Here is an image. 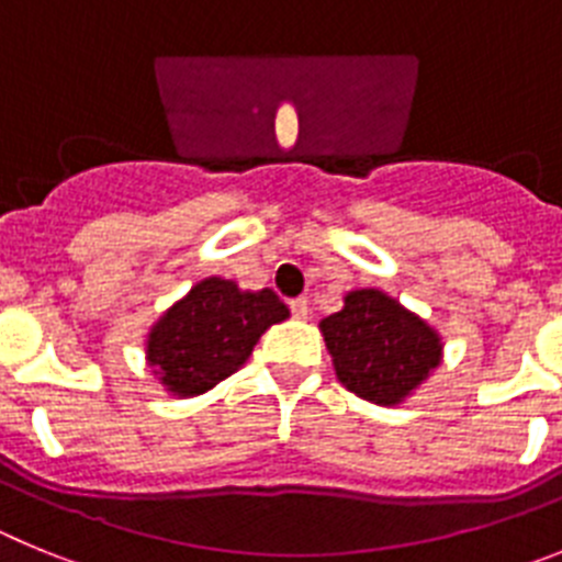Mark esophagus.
<instances>
[{"label":"esophagus","mask_w":562,"mask_h":562,"mask_svg":"<svg viewBox=\"0 0 562 562\" xmlns=\"http://www.w3.org/2000/svg\"><path fill=\"white\" fill-rule=\"evenodd\" d=\"M290 310L297 321H306L310 317V301L306 297H295V301H290Z\"/></svg>","instance_id":"obj_1"}]
</instances>
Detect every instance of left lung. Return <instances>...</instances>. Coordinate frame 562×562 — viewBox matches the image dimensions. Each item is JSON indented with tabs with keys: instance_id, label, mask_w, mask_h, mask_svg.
I'll return each mask as SVG.
<instances>
[{
	"instance_id": "8db88e82",
	"label": "left lung",
	"mask_w": 562,
	"mask_h": 562,
	"mask_svg": "<svg viewBox=\"0 0 562 562\" xmlns=\"http://www.w3.org/2000/svg\"><path fill=\"white\" fill-rule=\"evenodd\" d=\"M337 380L360 400L394 408L430 380L445 357L434 326L382 290H351L321 321Z\"/></svg>"
}]
</instances>
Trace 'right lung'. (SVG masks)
Listing matches in <instances>:
<instances>
[{
	"label": "right lung",
	"instance_id": "1",
	"mask_svg": "<svg viewBox=\"0 0 562 562\" xmlns=\"http://www.w3.org/2000/svg\"><path fill=\"white\" fill-rule=\"evenodd\" d=\"M290 317L272 290H241L207 276L162 312L146 335V366L162 391L191 400L236 374L270 326Z\"/></svg>",
	"mask_w": 562,
	"mask_h": 562
}]
</instances>
